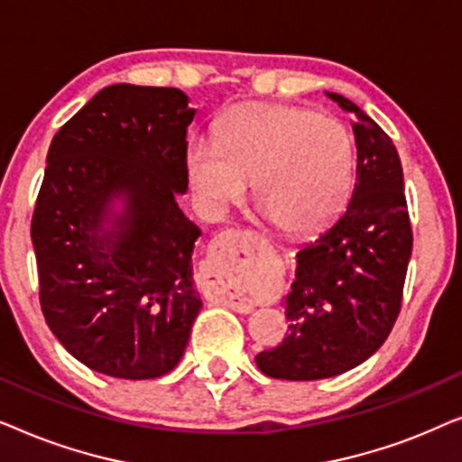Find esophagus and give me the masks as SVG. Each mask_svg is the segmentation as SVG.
Returning <instances> with one entry per match:
<instances>
[{"label":"esophagus","instance_id":"esophagus-1","mask_svg":"<svg viewBox=\"0 0 462 462\" xmlns=\"http://www.w3.org/2000/svg\"><path fill=\"white\" fill-rule=\"evenodd\" d=\"M250 233L225 231L210 250V273L214 277V296L237 311H248L250 302L239 290V280L252 264Z\"/></svg>","mask_w":462,"mask_h":462}]
</instances>
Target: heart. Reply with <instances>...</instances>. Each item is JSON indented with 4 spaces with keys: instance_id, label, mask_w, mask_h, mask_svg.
I'll return each mask as SVG.
<instances>
[{
    "instance_id": "1",
    "label": "heart",
    "mask_w": 462,
    "mask_h": 462,
    "mask_svg": "<svg viewBox=\"0 0 462 462\" xmlns=\"http://www.w3.org/2000/svg\"><path fill=\"white\" fill-rule=\"evenodd\" d=\"M187 179L208 210L244 195L275 229L309 233L337 217L356 172V151L338 119L288 105H239L220 119L214 144L195 138Z\"/></svg>"
}]
</instances>
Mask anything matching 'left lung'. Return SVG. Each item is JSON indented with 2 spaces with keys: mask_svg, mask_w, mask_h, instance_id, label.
Returning a JSON list of instances; mask_svg holds the SVG:
<instances>
[{
  "mask_svg": "<svg viewBox=\"0 0 462 462\" xmlns=\"http://www.w3.org/2000/svg\"><path fill=\"white\" fill-rule=\"evenodd\" d=\"M326 94L353 117L356 189L337 223L296 252L288 334L256 356L263 374L283 381L338 376L374 356L400 315L412 254L393 141L349 98Z\"/></svg>",
  "mask_w": 462,
  "mask_h": 462,
  "instance_id": "8db88e82",
  "label": "left lung"
}]
</instances>
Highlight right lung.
<instances>
[{
    "label": "right lung",
    "mask_w": 462,
    "mask_h": 462,
    "mask_svg": "<svg viewBox=\"0 0 462 462\" xmlns=\"http://www.w3.org/2000/svg\"><path fill=\"white\" fill-rule=\"evenodd\" d=\"M193 117L179 88L116 84L50 144L31 220L42 311L100 374H168L201 309L191 264L201 231L176 204Z\"/></svg>",
    "instance_id": "add662e5"
}]
</instances>
